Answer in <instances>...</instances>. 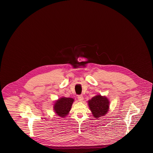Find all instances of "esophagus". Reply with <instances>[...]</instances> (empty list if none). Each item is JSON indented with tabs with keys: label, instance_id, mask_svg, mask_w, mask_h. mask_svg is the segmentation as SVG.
<instances>
[{
	"label": "esophagus",
	"instance_id": "esophagus-1",
	"mask_svg": "<svg viewBox=\"0 0 153 153\" xmlns=\"http://www.w3.org/2000/svg\"><path fill=\"white\" fill-rule=\"evenodd\" d=\"M78 99H79V102H82L83 101V100H84V97H83V96L82 95H79L78 96Z\"/></svg>",
	"mask_w": 153,
	"mask_h": 153
}]
</instances>
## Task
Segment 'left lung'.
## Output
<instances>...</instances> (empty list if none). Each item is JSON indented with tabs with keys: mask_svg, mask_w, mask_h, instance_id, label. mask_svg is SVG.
<instances>
[{
	"mask_svg": "<svg viewBox=\"0 0 153 153\" xmlns=\"http://www.w3.org/2000/svg\"><path fill=\"white\" fill-rule=\"evenodd\" d=\"M109 99L105 96L97 95L88 101L89 109L96 119L105 116L109 109Z\"/></svg>",
	"mask_w": 153,
	"mask_h": 153,
	"instance_id": "8db88e82",
	"label": "left lung"
}]
</instances>
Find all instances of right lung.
<instances>
[{"instance_id": "1", "label": "right lung", "mask_w": 153, "mask_h": 153, "mask_svg": "<svg viewBox=\"0 0 153 153\" xmlns=\"http://www.w3.org/2000/svg\"><path fill=\"white\" fill-rule=\"evenodd\" d=\"M74 101V99L71 97H61L59 98L53 104L54 112L58 117L64 118L69 114Z\"/></svg>"}]
</instances>
